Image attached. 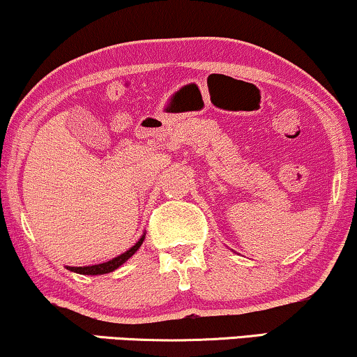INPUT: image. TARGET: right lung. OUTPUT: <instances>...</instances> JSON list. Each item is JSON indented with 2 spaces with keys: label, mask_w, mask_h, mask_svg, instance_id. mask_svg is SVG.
<instances>
[{
  "label": "right lung",
  "mask_w": 357,
  "mask_h": 357,
  "mask_svg": "<svg viewBox=\"0 0 357 357\" xmlns=\"http://www.w3.org/2000/svg\"><path fill=\"white\" fill-rule=\"evenodd\" d=\"M143 241H144V236L141 237L133 247L128 248L125 253H121V255L112 258V260L105 261V263H99V265H92V266H66V268L70 271L79 273V275H105V273H112L119 266L123 265V263L128 260L130 257L135 255L136 250L141 247V243H143Z\"/></svg>",
  "instance_id": "obj_1"
}]
</instances>
